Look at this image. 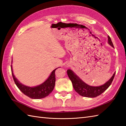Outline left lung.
<instances>
[{
	"instance_id": "1",
	"label": "left lung",
	"mask_w": 126,
	"mask_h": 126,
	"mask_svg": "<svg viewBox=\"0 0 126 126\" xmlns=\"http://www.w3.org/2000/svg\"><path fill=\"white\" fill-rule=\"evenodd\" d=\"M108 39L109 44L114 47V45L111 42L110 37L109 36H108ZM67 74L69 78L70 79L72 82L75 90L80 95L84 96V97L92 98L97 97L107 89L111 84V82L114 78L115 75V73H114L110 79L104 84L98 87H93L87 84L82 81L70 69L67 70Z\"/></svg>"
}]
</instances>
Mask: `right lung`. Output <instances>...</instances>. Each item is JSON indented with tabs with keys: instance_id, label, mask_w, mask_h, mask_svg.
<instances>
[{
	"instance_id": "1",
	"label": "right lung",
	"mask_w": 126,
	"mask_h": 126,
	"mask_svg": "<svg viewBox=\"0 0 126 126\" xmlns=\"http://www.w3.org/2000/svg\"><path fill=\"white\" fill-rule=\"evenodd\" d=\"M57 68L55 69V70H53L52 71V73H51L48 79L42 84L36 87H30L22 84L18 81L14 76V75H13L11 65L12 75L15 84L19 88V89L24 94L33 99H40L44 98L49 95L52 92L53 88L55 87L56 81L55 70Z\"/></svg>"
}]
</instances>
